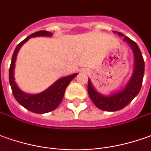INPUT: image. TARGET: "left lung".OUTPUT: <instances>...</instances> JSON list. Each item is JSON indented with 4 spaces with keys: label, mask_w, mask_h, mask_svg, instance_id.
<instances>
[{
    "label": "left lung",
    "mask_w": 151,
    "mask_h": 151,
    "mask_svg": "<svg viewBox=\"0 0 151 151\" xmlns=\"http://www.w3.org/2000/svg\"><path fill=\"white\" fill-rule=\"evenodd\" d=\"M113 33H117V32L114 31ZM117 34L119 36L124 37L123 41L129 44L134 54L135 65H134L133 74L130 81L122 91L113 93L109 96H104L101 93L97 92L92 86L90 80L88 81V93L90 99L97 108L108 112H115L121 110L123 108H125L127 104H129L141 90L143 76H144V71H145L144 59L142 57L141 50L137 43L132 39H130L128 37L124 36L120 32H117Z\"/></svg>",
    "instance_id": "left-lung-1"
}]
</instances>
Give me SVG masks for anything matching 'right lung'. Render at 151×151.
I'll return each instance as SVG.
<instances>
[{
  "mask_svg": "<svg viewBox=\"0 0 151 151\" xmlns=\"http://www.w3.org/2000/svg\"><path fill=\"white\" fill-rule=\"evenodd\" d=\"M52 35V34L51 32L46 31V30H41L28 36L24 40L19 42L14 49L12 59H11L10 70H9L10 85L11 86L12 93L14 94V99L24 108H25L26 109L29 110L33 113H38V114L49 113L58 108L63 99L65 88L69 85L70 82L77 76V73L59 79L53 85H52L49 88H47L42 93H37V94H29V93L23 92L22 90L19 89V87L14 82V63H15L17 53L19 48L30 38L39 37V36L51 37Z\"/></svg>",
  "mask_w": 151,
  "mask_h": 151,
  "instance_id": "add662e5",
  "label": "right lung"
}]
</instances>
